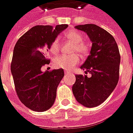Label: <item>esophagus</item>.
Wrapping results in <instances>:
<instances>
[{"instance_id":"esophagus-1","label":"esophagus","mask_w":133,"mask_h":133,"mask_svg":"<svg viewBox=\"0 0 133 133\" xmlns=\"http://www.w3.org/2000/svg\"><path fill=\"white\" fill-rule=\"evenodd\" d=\"M64 73H65V75H68L70 73V72L69 71H68V70H65V71H64Z\"/></svg>"}]
</instances>
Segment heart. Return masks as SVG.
Here are the masks:
<instances>
[{"label": "heart", "instance_id": "1", "mask_svg": "<svg viewBox=\"0 0 133 133\" xmlns=\"http://www.w3.org/2000/svg\"><path fill=\"white\" fill-rule=\"evenodd\" d=\"M65 36L69 41L75 43V45L73 48V52H78L81 55L86 54L88 51V46L83 42L84 38L82 33L77 30H71L67 32L65 34ZM61 43L58 38L52 41V43L50 45V51L52 53H56L60 49ZM79 57L76 54L73 55H66V54H61L56 56L53 59V64L56 68H63L66 70L72 69L75 65L79 63Z\"/></svg>", "mask_w": 133, "mask_h": 133}]
</instances>
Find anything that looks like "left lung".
<instances>
[{
	"mask_svg": "<svg viewBox=\"0 0 133 133\" xmlns=\"http://www.w3.org/2000/svg\"><path fill=\"white\" fill-rule=\"evenodd\" d=\"M75 28L87 33L92 42L90 55L81 66L91 77L75 75L72 92L81 105L94 108L108 98L117 85L120 63L119 49L112 35L96 25H79Z\"/></svg>",
	"mask_w": 133,
	"mask_h": 133,
	"instance_id": "8db88e82",
	"label": "left lung"
}]
</instances>
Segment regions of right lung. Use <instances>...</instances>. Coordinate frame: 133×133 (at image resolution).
Wrapping results in <instances>:
<instances>
[{
    "label": "right lung",
    "mask_w": 133,
    "mask_h": 133,
    "mask_svg": "<svg viewBox=\"0 0 133 133\" xmlns=\"http://www.w3.org/2000/svg\"><path fill=\"white\" fill-rule=\"evenodd\" d=\"M68 25H36L19 38L13 50L10 65L16 93L25 105L33 111L43 112L50 108L56 91L64 76L63 70H41L50 60L44 55L43 48L50 45Z\"/></svg>",
    "instance_id": "obj_1"
}]
</instances>
